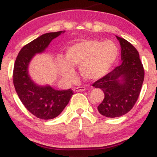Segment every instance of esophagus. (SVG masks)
I'll use <instances>...</instances> for the list:
<instances>
[{
  "label": "esophagus",
  "instance_id": "1",
  "mask_svg": "<svg viewBox=\"0 0 157 157\" xmlns=\"http://www.w3.org/2000/svg\"><path fill=\"white\" fill-rule=\"evenodd\" d=\"M86 90V87H83V86H79V87L75 88L74 89V91L75 92H79V91H84Z\"/></svg>",
  "mask_w": 157,
  "mask_h": 157
}]
</instances>
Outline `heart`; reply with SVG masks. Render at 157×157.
I'll return each mask as SVG.
<instances>
[{
  "mask_svg": "<svg viewBox=\"0 0 157 157\" xmlns=\"http://www.w3.org/2000/svg\"><path fill=\"white\" fill-rule=\"evenodd\" d=\"M119 56L117 46L111 40L104 42L88 40L72 45L66 52V61L58 58L59 72L68 80L75 76L72 66H80L82 76L89 80H98L105 76Z\"/></svg>",
  "mask_w": 157,
  "mask_h": 157,
  "instance_id": "heart-1",
  "label": "heart"
}]
</instances>
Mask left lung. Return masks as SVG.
Segmentation results:
<instances>
[{
    "label": "left lung",
    "instance_id": "left-lung-1",
    "mask_svg": "<svg viewBox=\"0 0 157 157\" xmlns=\"http://www.w3.org/2000/svg\"><path fill=\"white\" fill-rule=\"evenodd\" d=\"M116 37L121 46L122 63L92 85L102 90L105 94L97 107L98 111L110 118L121 117L132 109L145 76L137 50L126 40Z\"/></svg>",
    "mask_w": 157,
    "mask_h": 157
}]
</instances>
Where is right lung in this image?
<instances>
[{
    "mask_svg": "<svg viewBox=\"0 0 157 157\" xmlns=\"http://www.w3.org/2000/svg\"><path fill=\"white\" fill-rule=\"evenodd\" d=\"M65 31L42 35L21 48L13 70V83L20 100L36 117L43 120L55 118L63 111L73 95L71 89L56 90L50 86L36 84L29 76L28 68L36 54L45 52L53 39Z\"/></svg>",
    "mask_w": 157,
    "mask_h": 157,
    "instance_id": "add662e5",
    "label": "right lung"
}]
</instances>
